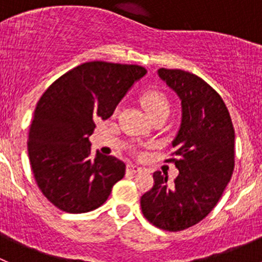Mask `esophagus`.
I'll return each mask as SVG.
<instances>
[{
    "mask_svg": "<svg viewBox=\"0 0 262 262\" xmlns=\"http://www.w3.org/2000/svg\"><path fill=\"white\" fill-rule=\"evenodd\" d=\"M126 171H128V172H132V173H138V172H142V171H143V168L138 165L129 163V165H126Z\"/></svg>",
    "mask_w": 262,
    "mask_h": 262,
    "instance_id": "1",
    "label": "esophagus"
}]
</instances>
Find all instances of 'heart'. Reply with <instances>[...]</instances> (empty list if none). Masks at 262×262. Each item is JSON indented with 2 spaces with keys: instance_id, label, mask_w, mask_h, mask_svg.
I'll use <instances>...</instances> for the list:
<instances>
[{
  "instance_id": "b5f03b06",
  "label": "heart",
  "mask_w": 262,
  "mask_h": 262,
  "mask_svg": "<svg viewBox=\"0 0 262 262\" xmlns=\"http://www.w3.org/2000/svg\"><path fill=\"white\" fill-rule=\"evenodd\" d=\"M141 102L150 118L163 113H170V101L165 94L157 90H149L144 92L141 97Z\"/></svg>"
}]
</instances>
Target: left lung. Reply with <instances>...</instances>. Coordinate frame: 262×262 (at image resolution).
<instances>
[{
  "label": "left lung",
  "instance_id": "left-lung-1",
  "mask_svg": "<svg viewBox=\"0 0 262 262\" xmlns=\"http://www.w3.org/2000/svg\"><path fill=\"white\" fill-rule=\"evenodd\" d=\"M181 100V124L172 141L179 176L153 173L155 185L141 198L153 226L178 232L205 218L221 199L234 168V129L226 104L204 80L181 70L157 71Z\"/></svg>",
  "mask_w": 262,
  "mask_h": 262
}]
</instances>
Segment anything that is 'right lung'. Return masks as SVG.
Listing matches in <instances>:
<instances>
[{
  "label": "right lung",
  "instance_id": "obj_1",
  "mask_svg": "<svg viewBox=\"0 0 262 262\" xmlns=\"http://www.w3.org/2000/svg\"><path fill=\"white\" fill-rule=\"evenodd\" d=\"M137 64L87 62L53 82L36 105L29 132V160L44 196L58 209L86 213L101 207L124 178L125 163L97 150L89 137L106 120L137 81Z\"/></svg>",
  "mask_w": 262,
  "mask_h": 262
}]
</instances>
